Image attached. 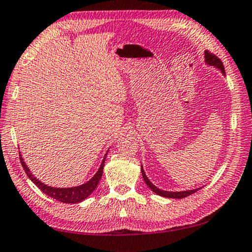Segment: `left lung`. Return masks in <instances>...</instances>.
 Listing matches in <instances>:
<instances>
[{
    "label": "left lung",
    "mask_w": 252,
    "mask_h": 252,
    "mask_svg": "<svg viewBox=\"0 0 252 252\" xmlns=\"http://www.w3.org/2000/svg\"><path fill=\"white\" fill-rule=\"evenodd\" d=\"M205 59H206V63L209 65H214L216 67H219V69L222 71L223 73H225V70H224V65H223V62L220 61V59L217 58L215 54L210 53L209 51H205ZM141 173H142V178H144L146 185H147L150 189L153 190V192H155L157 194H159V196L165 197V198H175V199H181V198H185L190 196V194H193L194 192H197V191L200 189H194V190H189V191H180V192H171V191H164V190H160L158 188L155 187L153 185L152 182L149 181L147 176H146L145 172H144V168L141 166Z\"/></svg>",
    "instance_id": "obj_1"
}]
</instances>
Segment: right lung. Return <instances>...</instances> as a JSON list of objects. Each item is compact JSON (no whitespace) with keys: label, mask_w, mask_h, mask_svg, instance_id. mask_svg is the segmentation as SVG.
<instances>
[{"label":"right lung","mask_w":252,"mask_h":252,"mask_svg":"<svg viewBox=\"0 0 252 252\" xmlns=\"http://www.w3.org/2000/svg\"><path fill=\"white\" fill-rule=\"evenodd\" d=\"M20 162L25 172L27 173L28 178L32 180V181L35 183V185L38 187L45 194H47V196H50L53 199H56L58 201L64 202V204H76V202H80L82 200H85V199L96 189L97 185H98L100 179H102L105 158L103 159L102 165H100V167L98 168V171H97V173L93 176V179H90L88 182L85 183V185H81L79 187H73V188H53V187H48L46 185H44V183L38 181V180L32 175V173H30L29 168L27 167V165L25 164L24 158H22L21 155H20Z\"/></svg>","instance_id":"1"}]
</instances>
